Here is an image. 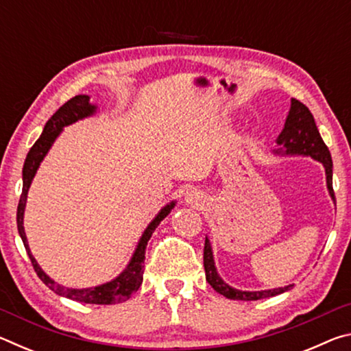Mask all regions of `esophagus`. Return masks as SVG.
<instances>
[{"mask_svg":"<svg viewBox=\"0 0 351 351\" xmlns=\"http://www.w3.org/2000/svg\"><path fill=\"white\" fill-rule=\"evenodd\" d=\"M186 203L198 206L201 203V195L197 190H187L186 192Z\"/></svg>","mask_w":351,"mask_h":351,"instance_id":"34e87169","label":"esophagus"}]
</instances>
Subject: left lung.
<instances>
[{
	"label": "left lung",
	"instance_id": "left-lung-1",
	"mask_svg": "<svg viewBox=\"0 0 351 351\" xmlns=\"http://www.w3.org/2000/svg\"><path fill=\"white\" fill-rule=\"evenodd\" d=\"M277 145L280 148L274 150L277 154H291V156H311L324 165L326 175V187H328L330 197L335 201V192H332V161L328 147L325 145L319 134V130L314 122L311 111L299 100L291 99V108L288 112L287 122L282 133L277 138ZM204 269L206 280L210 287L224 297L232 300H260L266 297H272L282 294L285 291L293 288V285H288L285 288H274L265 291H240L228 283L223 282V278L218 276L215 261H213V252L209 239L206 237L204 243Z\"/></svg>",
	"mask_w": 351,
	"mask_h": 351
}]
</instances>
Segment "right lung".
Instances as JSON below:
<instances>
[{"instance_id":"1","label":"right lung","mask_w":351,"mask_h":351,"mask_svg":"<svg viewBox=\"0 0 351 351\" xmlns=\"http://www.w3.org/2000/svg\"><path fill=\"white\" fill-rule=\"evenodd\" d=\"M97 106L93 105L90 102V96L86 94H80V96H75L71 100H68L66 104L62 105L58 108L49 121L46 122V125L43 128V133H41L37 142L32 145L31 150H29L26 161H25V167H23V192L20 197V203H19V209H16V226H19V234L23 240V245H25L29 258L32 261V266L37 276L40 277V280L43 282L47 288L54 291L56 294L68 297V299H73L77 302H82V304H94V305H112V304H121V302L128 300L130 297L133 295V293L139 289L141 283H142V274H144V260H145V247L147 243L150 240L152 234L154 232V229L158 228L159 223L169 215L171 209L175 207V201H171L170 204L162 207L161 212L158 213L156 217L153 218V221L147 226V229L142 234L141 240L138 243V246L134 249V254L130 263L127 265V268L123 269L121 274H119L116 278L112 280L97 285L94 288H83V289H75V288H66L58 285L57 282L52 280L49 276H46V272L40 268L37 260L34 258V255L31 254V249H29L27 245V239H26V232H25V226H23V218H25V207H26V201H27V192L29 187H31V182L34 180L35 173L40 167V162L43 161L46 153L49 152V148L54 144V141L57 139V136L62 133V130L71 125L80 119H85L88 116H93L96 112Z\"/></svg>"}]
</instances>
